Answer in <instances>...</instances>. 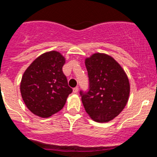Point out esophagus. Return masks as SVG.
I'll return each mask as SVG.
<instances>
[{"mask_svg": "<svg viewBox=\"0 0 157 157\" xmlns=\"http://www.w3.org/2000/svg\"><path fill=\"white\" fill-rule=\"evenodd\" d=\"M79 89H78V87H75L74 89H73V93H76L77 92H78Z\"/></svg>", "mask_w": 157, "mask_h": 157, "instance_id": "34e87169", "label": "esophagus"}]
</instances>
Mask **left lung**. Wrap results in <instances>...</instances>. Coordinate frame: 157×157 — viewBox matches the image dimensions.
<instances>
[{
  "instance_id": "obj_1",
  "label": "left lung",
  "mask_w": 157,
  "mask_h": 157,
  "mask_svg": "<svg viewBox=\"0 0 157 157\" xmlns=\"http://www.w3.org/2000/svg\"><path fill=\"white\" fill-rule=\"evenodd\" d=\"M89 87L80 91L83 105L97 122H109L119 115L128 100L130 85L124 69L112 56L95 53L85 60Z\"/></svg>"
}]
</instances>
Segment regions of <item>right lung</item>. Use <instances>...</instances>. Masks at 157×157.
Returning a JSON list of instances; mask_svg holds the SVG:
<instances>
[{
  "instance_id": "1",
  "label": "right lung",
  "mask_w": 157,
  "mask_h": 157,
  "mask_svg": "<svg viewBox=\"0 0 157 157\" xmlns=\"http://www.w3.org/2000/svg\"><path fill=\"white\" fill-rule=\"evenodd\" d=\"M64 56L56 51L38 56L24 72L21 93L24 102L38 117H49L63 109L72 89L62 67Z\"/></svg>"
}]
</instances>
